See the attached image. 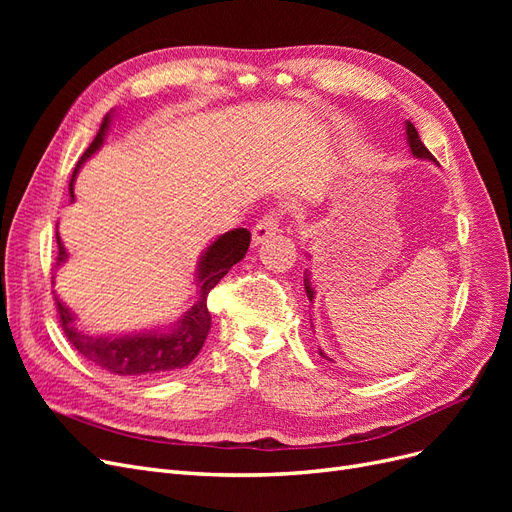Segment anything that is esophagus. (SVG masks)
Returning a JSON list of instances; mask_svg holds the SVG:
<instances>
[{
	"instance_id": "1",
	"label": "esophagus",
	"mask_w": 512,
	"mask_h": 512,
	"mask_svg": "<svg viewBox=\"0 0 512 512\" xmlns=\"http://www.w3.org/2000/svg\"><path fill=\"white\" fill-rule=\"evenodd\" d=\"M277 230H280V218H277V213L265 215V218L258 220V224L252 230V243L260 245L262 241H267L269 237H273Z\"/></svg>"
}]
</instances>
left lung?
I'll use <instances>...</instances> for the list:
<instances>
[{"label":"left lung","instance_id":"obj_1","mask_svg":"<svg viewBox=\"0 0 512 512\" xmlns=\"http://www.w3.org/2000/svg\"><path fill=\"white\" fill-rule=\"evenodd\" d=\"M406 141H408V147H410V151H412V156H414V158H421V160L436 162V158H433L431 153H429V149L423 145L421 136H418L416 128L412 126L410 121H406ZM436 164H438V162H436ZM303 284H305V292H307V299H309V303H314L316 292H314V288H312V282H309V273H307V271H305V280H303ZM320 356H322V359H327V361H329V356L324 354L322 350H320Z\"/></svg>","mask_w":512,"mask_h":512}]
</instances>
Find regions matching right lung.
Instances as JSON below:
<instances>
[{
    "label": "right lung",
    "instance_id": "add662e5",
    "mask_svg": "<svg viewBox=\"0 0 512 512\" xmlns=\"http://www.w3.org/2000/svg\"><path fill=\"white\" fill-rule=\"evenodd\" d=\"M113 113H108L98 130V136L89 149L83 153V158L76 164L72 179H70V198L74 200V179L79 175L81 166L94 156L102 147L104 136L111 126ZM250 230L235 228L215 239L203 252L196 267V286L198 299L168 331H143L130 335H91L76 327V316L70 309L55 297L57 312L70 344L79 350L87 361L111 371L115 376H156L168 374L181 367H188L196 354L203 348L207 333L211 329V314L207 307V294L218 284L222 277L243 260L247 247H250ZM57 267L68 260V252L57 232Z\"/></svg>",
    "mask_w": 512,
    "mask_h": 512
}]
</instances>
